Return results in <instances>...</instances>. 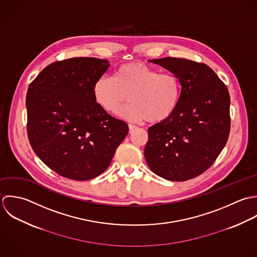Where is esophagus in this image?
<instances>
[{"mask_svg":"<svg viewBox=\"0 0 257 257\" xmlns=\"http://www.w3.org/2000/svg\"><path fill=\"white\" fill-rule=\"evenodd\" d=\"M137 129V126H135V125H133V124H129V132L130 133H132L134 130H136Z\"/></svg>","mask_w":257,"mask_h":257,"instance_id":"1","label":"esophagus"}]
</instances>
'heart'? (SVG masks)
<instances>
[{
    "label": "heart",
    "mask_w": 257,
    "mask_h": 257,
    "mask_svg": "<svg viewBox=\"0 0 257 257\" xmlns=\"http://www.w3.org/2000/svg\"><path fill=\"white\" fill-rule=\"evenodd\" d=\"M95 102L108 113H116L129 94L130 104L120 116L132 122L147 120L160 123L177 110L182 96L179 77L171 72H160L140 61L120 65L113 77L103 75L93 84Z\"/></svg>",
    "instance_id": "1"
}]
</instances>
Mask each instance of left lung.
Returning <instances> with one entry per match:
<instances>
[{"instance_id":"8db88e82","label":"left lung","mask_w":257,"mask_h":257,"mask_svg":"<svg viewBox=\"0 0 257 257\" xmlns=\"http://www.w3.org/2000/svg\"><path fill=\"white\" fill-rule=\"evenodd\" d=\"M174 74L181 101L166 121L148 129L145 159L156 175L174 182L205 172L225 146L230 131V97L226 85L205 63L186 58L152 59Z\"/></svg>"}]
</instances>
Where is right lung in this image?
<instances>
[{"instance_id": "obj_1", "label": "right lung", "mask_w": 257, "mask_h": 257, "mask_svg": "<svg viewBox=\"0 0 257 257\" xmlns=\"http://www.w3.org/2000/svg\"><path fill=\"white\" fill-rule=\"evenodd\" d=\"M95 57L54 61L31 82L27 132L37 156L59 176L88 181L110 165L128 134L126 122L95 102L93 84L109 67Z\"/></svg>"}]
</instances>
